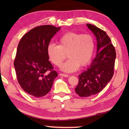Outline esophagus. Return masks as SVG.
<instances>
[{
  "instance_id": "34e87169",
  "label": "esophagus",
  "mask_w": 129,
  "mask_h": 129,
  "mask_svg": "<svg viewBox=\"0 0 129 129\" xmlns=\"http://www.w3.org/2000/svg\"><path fill=\"white\" fill-rule=\"evenodd\" d=\"M59 75L61 76H63V77H68V76H69V75L68 74H63V73H60Z\"/></svg>"
}]
</instances>
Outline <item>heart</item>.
Instances as JSON below:
<instances>
[{
  "instance_id": "b5f03b06",
  "label": "heart",
  "mask_w": 129,
  "mask_h": 129,
  "mask_svg": "<svg viewBox=\"0 0 129 129\" xmlns=\"http://www.w3.org/2000/svg\"><path fill=\"white\" fill-rule=\"evenodd\" d=\"M57 43L58 45L50 44L48 46L47 54L50 61L57 67L61 66L67 55L69 59L61 68L65 72H75L79 66L88 64L92 58L95 43L91 35L69 32L60 37Z\"/></svg>"
}]
</instances>
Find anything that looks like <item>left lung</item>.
<instances>
[{"label": "left lung", "mask_w": 129, "mask_h": 129, "mask_svg": "<svg viewBox=\"0 0 129 129\" xmlns=\"http://www.w3.org/2000/svg\"><path fill=\"white\" fill-rule=\"evenodd\" d=\"M87 26L97 41L96 55L91 64L79 75L75 92L81 97H89L100 92L114 75L116 51L106 32L92 24Z\"/></svg>", "instance_id": "obj_1"}]
</instances>
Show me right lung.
Segmentation results:
<instances>
[{
	"instance_id": "right-lung-1",
	"label": "right lung",
	"mask_w": 129,
	"mask_h": 129,
	"mask_svg": "<svg viewBox=\"0 0 129 129\" xmlns=\"http://www.w3.org/2000/svg\"><path fill=\"white\" fill-rule=\"evenodd\" d=\"M60 28L50 25L37 26L19 43L14 62L16 77L24 91L33 96L47 94L57 76L49 61L47 47Z\"/></svg>"
}]
</instances>
